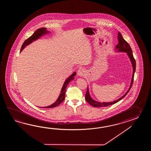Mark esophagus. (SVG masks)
Returning <instances> with one entry per match:
<instances>
[{"mask_svg": "<svg viewBox=\"0 0 151 151\" xmlns=\"http://www.w3.org/2000/svg\"><path fill=\"white\" fill-rule=\"evenodd\" d=\"M77 74L79 77H83L85 74V70L83 68H80L78 70Z\"/></svg>", "mask_w": 151, "mask_h": 151, "instance_id": "esophagus-1", "label": "esophagus"}]
</instances>
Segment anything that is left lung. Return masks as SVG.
<instances>
[{
	"label": "left lung",
	"instance_id": "1",
	"mask_svg": "<svg viewBox=\"0 0 151 151\" xmlns=\"http://www.w3.org/2000/svg\"><path fill=\"white\" fill-rule=\"evenodd\" d=\"M118 44L116 45V48H115V51L117 52H125L127 53L128 57L130 59V61L131 62L132 68H133V73H132V77L131 81V84L130 86L129 87L127 91L126 92L125 94L122 96V97H120L119 99L113 101H111V102H103L101 103L99 101H97L92 98L89 92V89H88V86L87 88L86 93L85 94V99L86 100L87 102L90 104L91 106L95 107H106V106H109L113 104H114L116 103L119 101L120 100L123 99L125 96H126V94L128 93L129 90L131 88L132 84L133 83V79H134V73L135 72V68H136V63L135 60L134 58L133 57V52L132 51L131 48L130 47L129 45L127 43V42L125 41V40L123 38L122 34L118 32Z\"/></svg>",
	"mask_w": 151,
	"mask_h": 151
}]
</instances>
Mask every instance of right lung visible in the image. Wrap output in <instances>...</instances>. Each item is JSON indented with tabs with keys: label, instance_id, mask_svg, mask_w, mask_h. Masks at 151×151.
<instances>
[{
	"label": "right lung",
	"instance_id": "obj_1",
	"mask_svg": "<svg viewBox=\"0 0 151 151\" xmlns=\"http://www.w3.org/2000/svg\"><path fill=\"white\" fill-rule=\"evenodd\" d=\"M49 33H50V31H48L47 30V29L45 27H42L39 29L35 31L34 32V33L30 37H29V38L27 39L23 43V45L22 46V48L20 49V52L22 51L24 48L26 46L29 45L31 43H32V42H35V40H37V39L40 38V37H42V36L45 35L46 34H48ZM76 75V72H74L72 74H71L70 77L67 78L66 80L65 81L64 83L63 84V86L61 88V91H60V94L59 95V96L58 97L57 100L55 101V103L52 104L51 105L48 106H46V107H40V108H45V109H49V108H53L55 107H57L58 105H59L65 99V93H66V88L68 86V84L70 83V82L71 80H73L74 79V76Z\"/></svg>",
	"mask_w": 151,
	"mask_h": 151
}]
</instances>
